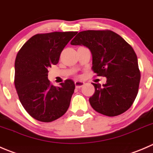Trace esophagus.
I'll return each instance as SVG.
<instances>
[{
    "mask_svg": "<svg viewBox=\"0 0 153 153\" xmlns=\"http://www.w3.org/2000/svg\"><path fill=\"white\" fill-rule=\"evenodd\" d=\"M75 83V86H76V88H80L81 87H82L83 85H85V82H82V81H75L74 82Z\"/></svg>",
    "mask_w": 153,
    "mask_h": 153,
    "instance_id": "obj_1",
    "label": "esophagus"
}]
</instances>
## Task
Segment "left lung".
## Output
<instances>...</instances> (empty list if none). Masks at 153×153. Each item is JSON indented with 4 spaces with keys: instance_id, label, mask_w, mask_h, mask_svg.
<instances>
[{
    "instance_id": "obj_1",
    "label": "left lung",
    "mask_w": 153,
    "mask_h": 153,
    "mask_svg": "<svg viewBox=\"0 0 153 153\" xmlns=\"http://www.w3.org/2000/svg\"><path fill=\"white\" fill-rule=\"evenodd\" d=\"M85 46L92 54V70L106 77V83H93L95 92L89 98L92 108L104 115L114 117L127 111L138 92L140 73L133 48L111 30L79 32L71 42Z\"/></svg>"
}]
</instances>
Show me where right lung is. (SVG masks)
Masks as SVG:
<instances>
[{
  "instance_id": "1",
  "label": "right lung",
  "mask_w": 153,
  "mask_h": 153,
  "mask_svg": "<svg viewBox=\"0 0 153 153\" xmlns=\"http://www.w3.org/2000/svg\"><path fill=\"white\" fill-rule=\"evenodd\" d=\"M77 32H53L36 34L22 46L15 62V86L21 103L31 117L52 122L67 111L75 83L67 79L53 86L48 70L56 65L60 54Z\"/></svg>"
}]
</instances>
